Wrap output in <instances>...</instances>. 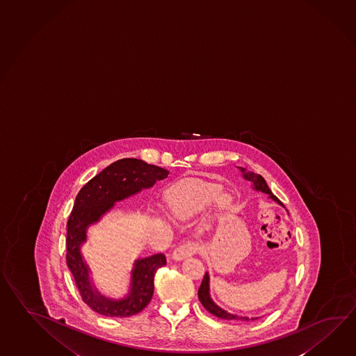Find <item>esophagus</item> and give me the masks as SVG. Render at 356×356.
<instances>
[{
  "instance_id": "obj_1",
  "label": "esophagus",
  "mask_w": 356,
  "mask_h": 356,
  "mask_svg": "<svg viewBox=\"0 0 356 356\" xmlns=\"http://www.w3.org/2000/svg\"><path fill=\"white\" fill-rule=\"evenodd\" d=\"M197 248H199L197 243H194V242H188L185 245L176 247L174 252H172V259H174L175 261H181V260H185V259H189L193 254H196Z\"/></svg>"
}]
</instances>
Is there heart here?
<instances>
[{
    "label": "heart",
    "instance_id": "heart-1",
    "mask_svg": "<svg viewBox=\"0 0 356 356\" xmlns=\"http://www.w3.org/2000/svg\"><path fill=\"white\" fill-rule=\"evenodd\" d=\"M217 193L216 186L211 185H189L171 191L166 197V208L170 217L177 222H186L204 211ZM231 202L228 194L216 196L214 203L220 209L227 208Z\"/></svg>",
    "mask_w": 356,
    "mask_h": 356
}]
</instances>
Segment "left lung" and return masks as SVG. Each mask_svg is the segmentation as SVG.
Instances as JSON below:
<instances>
[{"label":"left lung","instance_id":"8db88e82","mask_svg":"<svg viewBox=\"0 0 356 356\" xmlns=\"http://www.w3.org/2000/svg\"><path fill=\"white\" fill-rule=\"evenodd\" d=\"M238 168H240V171L242 172L243 179L252 184V189L256 190V191H261L264 194H268L270 199H273L279 205L284 207L282 202L271 193V190L268 189V184H266L265 179L262 177L261 175L254 174V172H251V171H246V168H243V167H238ZM197 297H199V300L203 305L204 308L208 312L211 313L213 316L218 317V318L231 319V321H233V319H241V321H250V319H252L254 321V319L259 318V317L248 318V317L237 316V314L227 312L223 308H220L219 305H216V302L211 297V277H209V273H205V275H204L202 285H200V288L197 291Z\"/></svg>","mask_w":356,"mask_h":356}]
</instances>
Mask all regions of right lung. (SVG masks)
Returning a JSON list of instances; mask_svg holds the SVG:
<instances>
[{"instance_id": "add662e5", "label": "right lung", "mask_w": 356, "mask_h": 356, "mask_svg": "<svg viewBox=\"0 0 356 356\" xmlns=\"http://www.w3.org/2000/svg\"><path fill=\"white\" fill-rule=\"evenodd\" d=\"M168 171L148 165L138 159H123L111 163L96 175L79 191L72 213L67 222V266L71 270L83 302L108 317H129L143 311L151 302L154 275L166 265L163 254H156L133 262L129 289L123 298L104 296L95 285L91 268L83 260L81 247L88 242V231L114 209L116 203L151 189L166 179Z\"/></svg>"}]
</instances>
